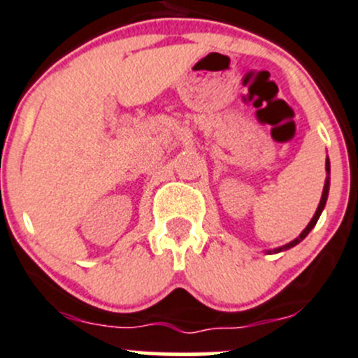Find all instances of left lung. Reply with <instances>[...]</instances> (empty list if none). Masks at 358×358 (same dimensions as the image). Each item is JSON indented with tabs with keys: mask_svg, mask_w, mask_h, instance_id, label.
<instances>
[{
	"mask_svg": "<svg viewBox=\"0 0 358 358\" xmlns=\"http://www.w3.org/2000/svg\"><path fill=\"white\" fill-rule=\"evenodd\" d=\"M326 171H327V178H326V183H324V190H322V197H320V202H319V208H317L315 215H313V218L310 220V223H308V225H306V229L303 230V232L299 234V236L296 237L294 241H291L289 244H286V246H280V248L273 249V251H268V252H280V251H286V249H291V248H294L296 244H299V243H301V241L305 239L306 236H308V234H310V230H312L313 227H315L317 220H319L320 213H322L324 206H326L327 196H329V180H331V176H329V175H331V164H329V157L326 159Z\"/></svg>",
	"mask_w": 358,
	"mask_h": 358,
	"instance_id": "1",
	"label": "left lung"
}]
</instances>
